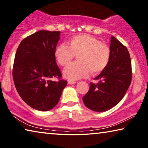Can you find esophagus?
I'll return each instance as SVG.
<instances>
[{
    "label": "esophagus",
    "mask_w": 148,
    "mask_h": 148,
    "mask_svg": "<svg viewBox=\"0 0 148 148\" xmlns=\"http://www.w3.org/2000/svg\"><path fill=\"white\" fill-rule=\"evenodd\" d=\"M68 83L69 84H71V85H72V84H74L76 83V81H74V80H71V79H69L68 80Z\"/></svg>",
    "instance_id": "obj_1"
}]
</instances>
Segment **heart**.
<instances>
[{
    "instance_id": "obj_1",
    "label": "heart",
    "mask_w": 148,
    "mask_h": 148,
    "mask_svg": "<svg viewBox=\"0 0 148 148\" xmlns=\"http://www.w3.org/2000/svg\"><path fill=\"white\" fill-rule=\"evenodd\" d=\"M77 55V61L64 69L63 74L69 79H78L101 73L109 64L111 52L108 46L91 35H76L69 40L68 45L57 47L55 56L61 66H67Z\"/></svg>"
}]
</instances>
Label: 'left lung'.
<instances>
[{"instance_id": "obj_1", "label": "left lung", "mask_w": 148, "mask_h": 148, "mask_svg": "<svg viewBox=\"0 0 148 148\" xmlns=\"http://www.w3.org/2000/svg\"><path fill=\"white\" fill-rule=\"evenodd\" d=\"M110 60L107 67L91 82L83 97L86 106L95 112L111 109L123 98L132 80L131 61L128 49L114 36H111Z\"/></svg>"}]
</instances>
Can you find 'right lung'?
I'll use <instances>...</instances> for the list:
<instances>
[{"label":"right lung","instance_id":"add662e5","mask_svg":"<svg viewBox=\"0 0 148 148\" xmlns=\"http://www.w3.org/2000/svg\"><path fill=\"white\" fill-rule=\"evenodd\" d=\"M59 36V31L35 32L21 42L15 56V87L23 101L39 111L56 106L67 84L55 56Z\"/></svg>","mask_w":148,"mask_h":148}]
</instances>
